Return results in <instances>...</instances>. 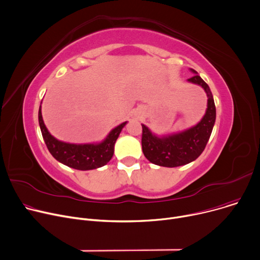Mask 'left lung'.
Returning <instances> with one entry per match:
<instances>
[{"mask_svg": "<svg viewBox=\"0 0 260 260\" xmlns=\"http://www.w3.org/2000/svg\"><path fill=\"white\" fill-rule=\"evenodd\" d=\"M193 72L197 73L195 70ZM202 86L208 96V108L203 119L193 128L181 133L157 137L145 126L143 127L142 147L144 155L152 164L161 167H179L195 160L205 150L215 124L216 108L208 84L200 75L188 80Z\"/></svg>", "mask_w": 260, "mask_h": 260, "instance_id": "8db88e82", "label": "left lung"}]
</instances>
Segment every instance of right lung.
I'll use <instances>...</instances> for the list:
<instances>
[{
    "instance_id": "add662e5",
    "label": "right lung",
    "mask_w": 260,
    "mask_h": 260,
    "mask_svg": "<svg viewBox=\"0 0 260 260\" xmlns=\"http://www.w3.org/2000/svg\"><path fill=\"white\" fill-rule=\"evenodd\" d=\"M39 123L45 144L56 160L76 170H92L105 166L112 158L114 144L127 121L114 128L107 139L98 145H74L54 139L44 124L41 106L39 109Z\"/></svg>"
}]
</instances>
